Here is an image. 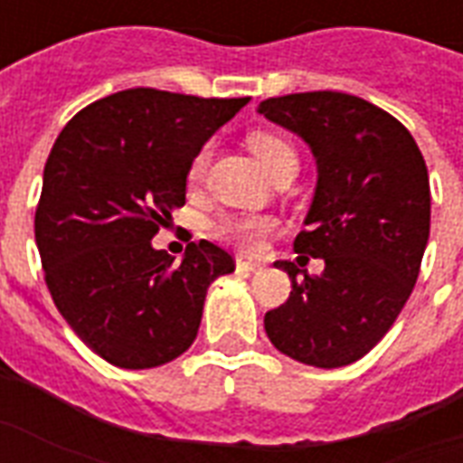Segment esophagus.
Segmentation results:
<instances>
[{
  "label": "esophagus",
  "instance_id": "esophagus-1",
  "mask_svg": "<svg viewBox=\"0 0 463 463\" xmlns=\"http://www.w3.org/2000/svg\"><path fill=\"white\" fill-rule=\"evenodd\" d=\"M236 269H239V271H259V269H261V264H259V261H249V259H236Z\"/></svg>",
  "mask_w": 463,
  "mask_h": 463
}]
</instances>
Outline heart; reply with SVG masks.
Listing matches in <instances>:
<instances>
[{
    "instance_id": "obj_1",
    "label": "heart",
    "mask_w": 463,
    "mask_h": 463,
    "mask_svg": "<svg viewBox=\"0 0 463 463\" xmlns=\"http://www.w3.org/2000/svg\"><path fill=\"white\" fill-rule=\"evenodd\" d=\"M249 147L261 160L269 175L281 167L286 160H296V150L288 143V137H283L271 130H256L249 135ZM209 157H212V145L204 143L197 153L192 155L190 167H187V182L190 187H197L204 180L209 167ZM273 229V219L266 214H227L214 222V234L224 239L229 244L239 246L244 251H251L264 241L269 232Z\"/></svg>"
}]
</instances>
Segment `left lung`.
<instances>
[{
    "label": "left lung",
    "instance_id": "1",
    "mask_svg": "<svg viewBox=\"0 0 463 463\" xmlns=\"http://www.w3.org/2000/svg\"><path fill=\"white\" fill-rule=\"evenodd\" d=\"M259 113L316 155L318 187L293 251L301 264L326 261L318 279L276 261L291 293L264 316L266 335L306 365H350L392 328L417 283L430 239L427 162L397 118L350 93L266 98Z\"/></svg>",
    "mask_w": 463,
    "mask_h": 463
}]
</instances>
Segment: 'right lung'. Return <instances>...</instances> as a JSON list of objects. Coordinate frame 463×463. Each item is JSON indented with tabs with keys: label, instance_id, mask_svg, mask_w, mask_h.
Masks as SVG:
<instances>
[{
	"label": "right lung",
	"instance_id": "obj_1",
	"mask_svg": "<svg viewBox=\"0 0 463 463\" xmlns=\"http://www.w3.org/2000/svg\"><path fill=\"white\" fill-rule=\"evenodd\" d=\"M249 98L128 89L61 130L43 167L33 234L53 303L86 345L125 370L157 367L194 343L209 283L234 256L207 239L184 259L150 244L184 204L192 155Z\"/></svg>",
	"mask_w": 463,
	"mask_h": 463
}]
</instances>
